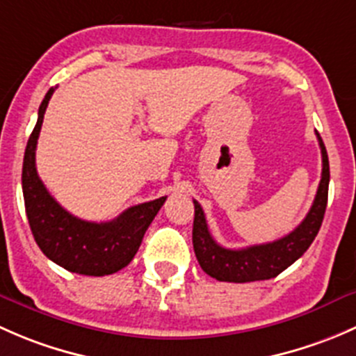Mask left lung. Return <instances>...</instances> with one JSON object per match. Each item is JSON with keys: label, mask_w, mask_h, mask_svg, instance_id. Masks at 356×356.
Instances as JSON below:
<instances>
[{"label": "left lung", "mask_w": 356, "mask_h": 356, "mask_svg": "<svg viewBox=\"0 0 356 356\" xmlns=\"http://www.w3.org/2000/svg\"><path fill=\"white\" fill-rule=\"evenodd\" d=\"M317 138L322 154V177L317 195H315L312 207L305 219L286 236L270 241V243L252 245V247L240 248V250L225 248L216 243L212 234L209 233L202 207L197 200H193V205H195L192 232L193 250H195V257L205 274L218 281H228V283L270 280L288 269L295 260L305 254L321 229L325 205H327L329 159L324 142L318 134Z\"/></svg>", "instance_id": "8db88e82"}]
</instances>
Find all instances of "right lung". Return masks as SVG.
Masks as SVG:
<instances>
[{"mask_svg":"<svg viewBox=\"0 0 356 356\" xmlns=\"http://www.w3.org/2000/svg\"><path fill=\"white\" fill-rule=\"evenodd\" d=\"M53 92L54 89H49L42 99L38 123L25 147L22 190L29 225L35 243L54 264L83 276H108L131 262L166 197L134 205L108 222L83 221L65 211L47 192L35 170L39 131Z\"/></svg>","mask_w":356,"mask_h":356,"instance_id":"obj_1","label":"right lung"}]
</instances>
